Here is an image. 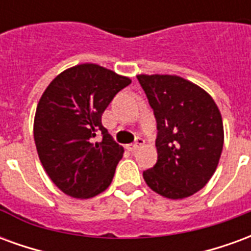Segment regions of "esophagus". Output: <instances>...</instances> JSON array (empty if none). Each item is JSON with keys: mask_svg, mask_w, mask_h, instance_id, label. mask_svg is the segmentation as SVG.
Returning <instances> with one entry per match:
<instances>
[{"mask_svg": "<svg viewBox=\"0 0 251 251\" xmlns=\"http://www.w3.org/2000/svg\"><path fill=\"white\" fill-rule=\"evenodd\" d=\"M144 138H141V137H137L136 141L133 142V144H130V145H127V148H129V151H136L137 148H140L144 144Z\"/></svg>", "mask_w": 251, "mask_h": 251, "instance_id": "obj_1", "label": "esophagus"}]
</instances>
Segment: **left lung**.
<instances>
[{"label": "left lung", "mask_w": 251, "mask_h": 251, "mask_svg": "<svg viewBox=\"0 0 251 251\" xmlns=\"http://www.w3.org/2000/svg\"><path fill=\"white\" fill-rule=\"evenodd\" d=\"M157 122V163L144 171L168 199L188 198L215 172L223 149L221 111L203 88L176 75H138Z\"/></svg>", "instance_id": "8db88e82"}]
</instances>
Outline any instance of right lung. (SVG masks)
Masks as SVG:
<instances>
[{
    "mask_svg": "<svg viewBox=\"0 0 251 251\" xmlns=\"http://www.w3.org/2000/svg\"><path fill=\"white\" fill-rule=\"evenodd\" d=\"M129 77L98 64H79L57 75L36 109V149L50 179L63 192L88 199L114 177L124 148L102 125V114ZM102 136L100 142L96 137Z\"/></svg>",
    "mask_w": 251,
    "mask_h": 251,
    "instance_id": "right-lung-1",
    "label": "right lung"
}]
</instances>
